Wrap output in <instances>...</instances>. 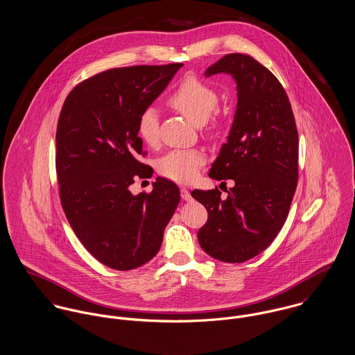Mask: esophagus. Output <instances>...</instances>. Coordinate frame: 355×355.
<instances>
[{"label": "esophagus", "instance_id": "obj_1", "mask_svg": "<svg viewBox=\"0 0 355 355\" xmlns=\"http://www.w3.org/2000/svg\"><path fill=\"white\" fill-rule=\"evenodd\" d=\"M181 197H182V200H185V201H191V200H192L191 192H189L188 189H185V188H181Z\"/></svg>", "mask_w": 355, "mask_h": 355}]
</instances>
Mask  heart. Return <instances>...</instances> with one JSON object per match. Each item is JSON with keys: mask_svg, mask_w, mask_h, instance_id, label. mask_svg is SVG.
Returning a JSON list of instances; mask_svg holds the SVG:
<instances>
[{"mask_svg": "<svg viewBox=\"0 0 355 355\" xmlns=\"http://www.w3.org/2000/svg\"><path fill=\"white\" fill-rule=\"evenodd\" d=\"M167 103L189 119L196 126L209 122L208 132L215 133L219 129V119L211 116L219 106V94L208 83L196 76H187L173 94ZM210 121H208L207 119ZM137 133L147 146H157L159 141V117L157 109L147 107L137 119ZM204 155L196 150H175L158 160V171L166 178L175 182H191L204 164Z\"/></svg>", "mask_w": 355, "mask_h": 355, "instance_id": "obj_1", "label": "heart"}]
</instances>
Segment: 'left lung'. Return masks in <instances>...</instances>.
Segmentation results:
<instances>
[{"mask_svg": "<svg viewBox=\"0 0 355 355\" xmlns=\"http://www.w3.org/2000/svg\"><path fill=\"white\" fill-rule=\"evenodd\" d=\"M216 73L234 78L238 103L209 177L234 187L226 197L218 188L191 195L208 212L197 233L202 250L243 263L267 249L286 222L298 181V130L283 85L253 57L226 54L205 71L207 78Z\"/></svg>", "mask_w": 355, "mask_h": 355, "instance_id": "8db88e82", "label": "left lung"}]
</instances>
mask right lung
Returning <instances> with one entry per match:
<instances>
[{"instance_id": "obj_1", "label": "right lung", "mask_w": 355, "mask_h": 355, "mask_svg": "<svg viewBox=\"0 0 355 355\" xmlns=\"http://www.w3.org/2000/svg\"><path fill=\"white\" fill-rule=\"evenodd\" d=\"M184 64L101 72L67 96L55 133L62 209L83 246L102 264L129 271L148 263L178 202V187L158 177L153 192L129 187L153 177L137 119Z\"/></svg>"}]
</instances>
